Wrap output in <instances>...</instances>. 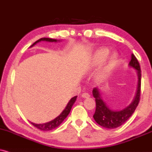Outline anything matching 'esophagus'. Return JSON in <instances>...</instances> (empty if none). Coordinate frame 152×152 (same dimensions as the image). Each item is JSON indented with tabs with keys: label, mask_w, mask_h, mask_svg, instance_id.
<instances>
[{
	"label": "esophagus",
	"mask_w": 152,
	"mask_h": 152,
	"mask_svg": "<svg viewBox=\"0 0 152 152\" xmlns=\"http://www.w3.org/2000/svg\"><path fill=\"white\" fill-rule=\"evenodd\" d=\"M81 96H82V97H83V98H88V97H90V95L87 93H84L82 94Z\"/></svg>",
	"instance_id": "obj_1"
}]
</instances>
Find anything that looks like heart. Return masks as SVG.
<instances>
[{
  "label": "heart",
  "mask_w": 152,
  "mask_h": 152,
  "mask_svg": "<svg viewBox=\"0 0 152 152\" xmlns=\"http://www.w3.org/2000/svg\"><path fill=\"white\" fill-rule=\"evenodd\" d=\"M109 54V52L107 49H99L97 50L94 54L92 61V66L93 67L99 66L102 63H103L106 60ZM117 55L116 54H113L109 57L106 64L104 66L102 69L98 72V74L95 76V81L97 83H102L105 81L109 76H110L111 73L114 70L117 63Z\"/></svg>",
  "instance_id": "b5f03b06"
}]
</instances>
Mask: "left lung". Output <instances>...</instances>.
I'll use <instances>...</instances> for the list:
<instances>
[{"label":"left lung","mask_w":152,"mask_h":152,"mask_svg":"<svg viewBox=\"0 0 152 152\" xmlns=\"http://www.w3.org/2000/svg\"><path fill=\"white\" fill-rule=\"evenodd\" d=\"M128 65L136 70L138 78L137 92L133 100L128 106L119 110L111 109L102 99L98 88H95L93 90V95L96 102V109L93 118L99 126L104 128L113 129L121 126L132 116L139 104L141 91V69L139 62L133 54L131 55V60Z\"/></svg>","instance_id":"obj_1"}]
</instances>
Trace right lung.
I'll use <instances>...</instances> for the list:
<instances>
[{
	"label": "right lung",
	"mask_w": 152,
	"mask_h": 152,
	"mask_svg": "<svg viewBox=\"0 0 152 152\" xmlns=\"http://www.w3.org/2000/svg\"><path fill=\"white\" fill-rule=\"evenodd\" d=\"M41 41H47V42H57V41H60L59 40H57V39H53V38H40L39 40L36 41L35 43H34L33 45H31V47L34 46V45H36L37 43H39ZM30 47V48H31ZM76 97L77 96H75V97H72V99H70L69 102L67 105L65 107V109L62 111V112L58 116L56 117L55 119L52 120L51 121H49L48 123H45V124H34V123H31V124L33 125L34 126H35L36 128H37L38 129H40L41 130H44V131H48V130H51L53 129H55L57 127L60 125L63 122V121L64 120L65 118H66V116H68L69 114L70 113L71 109H72V107L74 104L76 100Z\"/></svg>",
	"instance_id": "right-lung-1"
}]
</instances>
